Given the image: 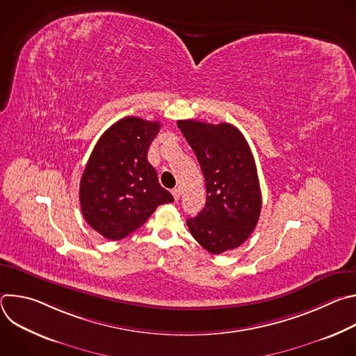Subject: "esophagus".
I'll return each instance as SVG.
<instances>
[{
	"mask_svg": "<svg viewBox=\"0 0 356 356\" xmlns=\"http://www.w3.org/2000/svg\"><path fill=\"white\" fill-rule=\"evenodd\" d=\"M172 194H173V197H175V200L177 201L179 198H180V195H181V190L177 187V188H173L172 190Z\"/></svg>",
	"mask_w": 356,
	"mask_h": 356,
	"instance_id": "obj_1",
	"label": "esophagus"
}]
</instances>
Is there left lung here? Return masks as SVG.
I'll use <instances>...</instances> for the list:
<instances>
[{
    "label": "left lung",
    "instance_id": "obj_1",
    "mask_svg": "<svg viewBox=\"0 0 356 356\" xmlns=\"http://www.w3.org/2000/svg\"><path fill=\"white\" fill-rule=\"evenodd\" d=\"M177 127L194 150L207 188L206 207L187 220V227L214 255L235 249L255 229L262 209L250 147L241 131L227 122L183 120Z\"/></svg>",
    "mask_w": 356,
    "mask_h": 356
}]
</instances>
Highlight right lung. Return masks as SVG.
<instances>
[{"label": "right lung", "instance_id": "1", "mask_svg": "<svg viewBox=\"0 0 356 356\" xmlns=\"http://www.w3.org/2000/svg\"><path fill=\"white\" fill-rule=\"evenodd\" d=\"M158 121L125 117L95 143L80 180V204L87 224L107 239H122L173 201L147 162Z\"/></svg>", "mask_w": 356, "mask_h": 356}]
</instances>
